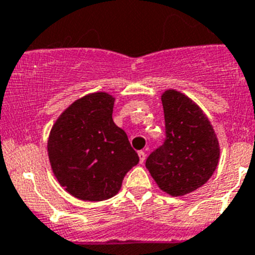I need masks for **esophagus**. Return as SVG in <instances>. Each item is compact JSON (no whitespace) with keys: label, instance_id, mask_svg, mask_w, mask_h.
<instances>
[{"label":"esophagus","instance_id":"1","mask_svg":"<svg viewBox=\"0 0 255 255\" xmlns=\"http://www.w3.org/2000/svg\"><path fill=\"white\" fill-rule=\"evenodd\" d=\"M138 157H139V162H143L144 159H146V153L143 151H138Z\"/></svg>","mask_w":255,"mask_h":255}]
</instances>
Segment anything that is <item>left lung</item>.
<instances>
[{"mask_svg":"<svg viewBox=\"0 0 255 255\" xmlns=\"http://www.w3.org/2000/svg\"><path fill=\"white\" fill-rule=\"evenodd\" d=\"M165 141L146 160L160 189L184 196L202 187L216 170L219 141L207 117L189 98L175 90L161 96Z\"/></svg>","mask_w":255,"mask_h":255,"instance_id":"obj_1","label":"left lung"}]
</instances>
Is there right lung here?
<instances>
[{
    "mask_svg": "<svg viewBox=\"0 0 255 255\" xmlns=\"http://www.w3.org/2000/svg\"><path fill=\"white\" fill-rule=\"evenodd\" d=\"M113 107L109 94L86 95L70 105L50 130L52 170L59 184L82 201L116 196L139 161L125 130L113 122Z\"/></svg>",
    "mask_w": 255,
    "mask_h": 255,
    "instance_id": "obj_1",
    "label": "right lung"
}]
</instances>
